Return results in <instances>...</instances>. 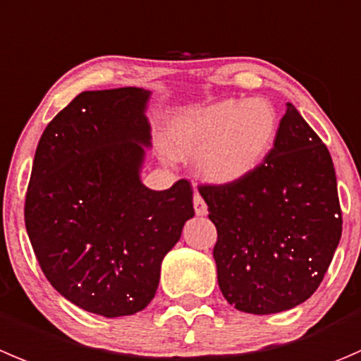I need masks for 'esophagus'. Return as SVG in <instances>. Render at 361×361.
Masks as SVG:
<instances>
[{
    "instance_id": "1",
    "label": "esophagus",
    "mask_w": 361,
    "mask_h": 361,
    "mask_svg": "<svg viewBox=\"0 0 361 361\" xmlns=\"http://www.w3.org/2000/svg\"><path fill=\"white\" fill-rule=\"evenodd\" d=\"M194 209H195V213H197L199 216H202V215H206V213H208V206H206L204 199L199 195V192H195V194H194Z\"/></svg>"
}]
</instances>
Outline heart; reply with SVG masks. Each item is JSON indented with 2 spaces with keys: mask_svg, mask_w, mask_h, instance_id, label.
<instances>
[{
  "mask_svg": "<svg viewBox=\"0 0 361 361\" xmlns=\"http://www.w3.org/2000/svg\"><path fill=\"white\" fill-rule=\"evenodd\" d=\"M277 134V113L262 99L222 100L178 114L167 130L174 157L197 155L199 171L213 183H233L262 162Z\"/></svg>",
  "mask_w": 361,
  "mask_h": 361,
  "instance_id": "heart-1",
  "label": "heart"
}]
</instances>
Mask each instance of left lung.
<instances>
[{"label":"left lung","mask_w":361,"mask_h":361,"mask_svg":"<svg viewBox=\"0 0 361 361\" xmlns=\"http://www.w3.org/2000/svg\"><path fill=\"white\" fill-rule=\"evenodd\" d=\"M199 194L216 227L219 288L234 309L277 314L314 295L341 241L342 212L330 152L293 104L248 176L199 185Z\"/></svg>","instance_id":"8db88e82"}]
</instances>
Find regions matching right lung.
I'll return each mask as SVG.
<instances>
[{
	"mask_svg": "<svg viewBox=\"0 0 361 361\" xmlns=\"http://www.w3.org/2000/svg\"><path fill=\"white\" fill-rule=\"evenodd\" d=\"M149 92H82L45 127L24 202L42 271L68 302L130 316L155 296L162 259L194 216L192 187L141 183Z\"/></svg>",
	"mask_w": 361,
	"mask_h": 361,
	"instance_id": "right-lung-1",
	"label": "right lung"
}]
</instances>
